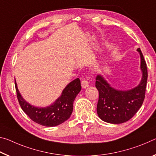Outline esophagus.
Instances as JSON below:
<instances>
[{
  "mask_svg": "<svg viewBox=\"0 0 156 156\" xmlns=\"http://www.w3.org/2000/svg\"><path fill=\"white\" fill-rule=\"evenodd\" d=\"M88 85H89V82H88V80H83L82 81H81V86H82L83 88H87Z\"/></svg>",
  "mask_w": 156,
  "mask_h": 156,
  "instance_id": "1",
  "label": "esophagus"
}]
</instances>
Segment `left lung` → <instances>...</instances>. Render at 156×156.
<instances>
[{"instance_id":"left-lung-1","label":"left lung","mask_w":156,"mask_h":156,"mask_svg":"<svg viewBox=\"0 0 156 156\" xmlns=\"http://www.w3.org/2000/svg\"><path fill=\"white\" fill-rule=\"evenodd\" d=\"M141 58L142 80L136 88L129 90H119L110 86L101 75L96 77L95 86L99 91L97 113L102 120L111 124H122L131 119L145 98L147 82V67L142 53L137 48Z\"/></svg>"}]
</instances>
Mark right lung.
I'll return each mask as SVG.
<instances>
[{
    "label": "right lung",
    "mask_w": 156,
    "mask_h": 156,
    "mask_svg": "<svg viewBox=\"0 0 156 156\" xmlns=\"http://www.w3.org/2000/svg\"><path fill=\"white\" fill-rule=\"evenodd\" d=\"M15 88L19 104L23 111L32 121L45 126H55L62 124L70 117L73 110V102L80 93L81 86L79 78L68 84L61 95L54 104L45 108L30 105L20 95L15 80Z\"/></svg>",
    "instance_id": "right-lung-1"
}]
</instances>
